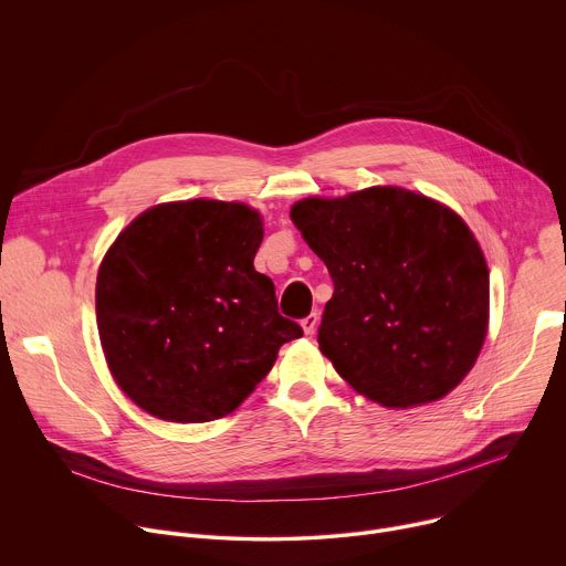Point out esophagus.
I'll use <instances>...</instances> for the list:
<instances>
[{
	"label": "esophagus",
	"instance_id": "34e87169",
	"mask_svg": "<svg viewBox=\"0 0 566 566\" xmlns=\"http://www.w3.org/2000/svg\"><path fill=\"white\" fill-rule=\"evenodd\" d=\"M300 325H302V332H304L306 336H311V334L315 332V327H317V313H308V315L300 322Z\"/></svg>",
	"mask_w": 566,
	"mask_h": 566
}]
</instances>
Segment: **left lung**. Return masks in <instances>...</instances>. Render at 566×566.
Wrapping results in <instances>:
<instances>
[{
	"label": "left lung",
	"instance_id": "left-lung-1",
	"mask_svg": "<svg viewBox=\"0 0 566 566\" xmlns=\"http://www.w3.org/2000/svg\"><path fill=\"white\" fill-rule=\"evenodd\" d=\"M291 221L327 264L319 352L389 410L448 396L489 334L491 280L476 237L446 203L396 186L306 197Z\"/></svg>",
	"mask_w": 566,
	"mask_h": 566
}]
</instances>
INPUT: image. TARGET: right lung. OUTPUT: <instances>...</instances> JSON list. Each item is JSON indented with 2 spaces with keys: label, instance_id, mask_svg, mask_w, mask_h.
<instances>
[{
  "label": "right lung",
  "instance_id": "1",
  "mask_svg": "<svg viewBox=\"0 0 566 566\" xmlns=\"http://www.w3.org/2000/svg\"><path fill=\"white\" fill-rule=\"evenodd\" d=\"M262 239L255 208L217 199L151 206L114 239L96 319L112 378L136 408L170 423L228 417L302 336L253 266Z\"/></svg>",
  "mask_w": 566,
  "mask_h": 566
}]
</instances>
